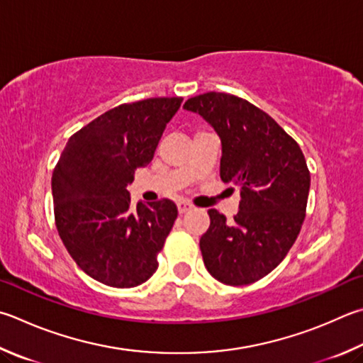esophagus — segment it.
<instances>
[{
  "label": "esophagus",
  "instance_id": "34e87169",
  "mask_svg": "<svg viewBox=\"0 0 363 363\" xmlns=\"http://www.w3.org/2000/svg\"><path fill=\"white\" fill-rule=\"evenodd\" d=\"M192 204L187 201H177V211H179V214H186L189 211H192Z\"/></svg>",
  "mask_w": 363,
  "mask_h": 363
}]
</instances>
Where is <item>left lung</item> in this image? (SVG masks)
<instances>
[{"label": "left lung", "instance_id": "obj_1", "mask_svg": "<svg viewBox=\"0 0 363 363\" xmlns=\"http://www.w3.org/2000/svg\"><path fill=\"white\" fill-rule=\"evenodd\" d=\"M184 108L199 113L222 143L220 179L240 187L233 220L209 209L200 249L211 276L227 286L262 279L284 260L305 220L309 169L292 136L252 103L208 91Z\"/></svg>", "mask_w": 363, "mask_h": 363}]
</instances>
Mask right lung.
<instances>
[{
  "instance_id": "obj_1",
  "label": "right lung",
  "mask_w": 363,
  "mask_h": 363,
  "mask_svg": "<svg viewBox=\"0 0 363 363\" xmlns=\"http://www.w3.org/2000/svg\"><path fill=\"white\" fill-rule=\"evenodd\" d=\"M182 98L125 103L72 135L52 174L58 235L77 267L98 282L136 287L155 273L177 217L171 200L131 206L135 169L154 159Z\"/></svg>"
}]
</instances>
